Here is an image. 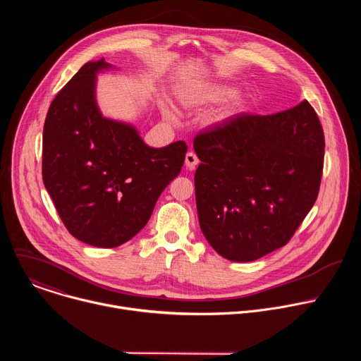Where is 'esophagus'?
I'll list each match as a JSON object with an SVG mask.
<instances>
[{
  "label": "esophagus",
  "mask_w": 361,
  "mask_h": 361,
  "mask_svg": "<svg viewBox=\"0 0 361 361\" xmlns=\"http://www.w3.org/2000/svg\"><path fill=\"white\" fill-rule=\"evenodd\" d=\"M198 157L195 156V152H192V151H188L187 154H185V167L187 169H190V170H192V169H195L197 166H198Z\"/></svg>",
  "instance_id": "obj_1"
}]
</instances>
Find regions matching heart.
<instances>
[{"label": "heart", "instance_id": "1", "mask_svg": "<svg viewBox=\"0 0 361 361\" xmlns=\"http://www.w3.org/2000/svg\"><path fill=\"white\" fill-rule=\"evenodd\" d=\"M233 87L227 84H220V82H213V84H204L198 85L194 88H187L180 92V102L184 107H200V106H207L213 104V102H219L228 95L233 94ZM245 107V101L243 97L237 95L234 97L230 104L220 113V120L230 118L238 113H241ZM164 113L167 117H173V113L169 109H164Z\"/></svg>", "mask_w": 361, "mask_h": 361}]
</instances>
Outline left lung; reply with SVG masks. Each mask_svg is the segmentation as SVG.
I'll use <instances>...</instances> for the list:
<instances>
[{
    "instance_id": "1",
    "label": "left lung",
    "mask_w": 361,
    "mask_h": 361,
    "mask_svg": "<svg viewBox=\"0 0 361 361\" xmlns=\"http://www.w3.org/2000/svg\"><path fill=\"white\" fill-rule=\"evenodd\" d=\"M201 231L227 260L286 245L317 200L324 133L308 101L271 116L238 114L194 138Z\"/></svg>"
}]
</instances>
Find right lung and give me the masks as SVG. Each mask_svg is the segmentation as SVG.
Wrapping results in <instances>:
<instances>
[{
    "label": "right lung",
    "mask_w": 361,
    "mask_h": 361,
    "mask_svg": "<svg viewBox=\"0 0 361 361\" xmlns=\"http://www.w3.org/2000/svg\"><path fill=\"white\" fill-rule=\"evenodd\" d=\"M104 59L84 64L56 95L42 133V181L67 230L113 248L149 220L163 190L180 174L187 144L148 147L131 124L102 117L95 78Z\"/></svg>",
    "instance_id": "add662e5"
}]
</instances>
